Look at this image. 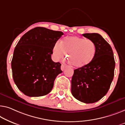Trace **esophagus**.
<instances>
[{"instance_id": "1", "label": "esophagus", "mask_w": 125, "mask_h": 125, "mask_svg": "<svg viewBox=\"0 0 125 125\" xmlns=\"http://www.w3.org/2000/svg\"><path fill=\"white\" fill-rule=\"evenodd\" d=\"M66 68H67V66H66V65H64V64L61 65V70H62V71H64Z\"/></svg>"}]
</instances>
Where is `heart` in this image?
I'll list each match as a JSON object with an SVG mask.
<instances>
[{
	"mask_svg": "<svg viewBox=\"0 0 125 125\" xmlns=\"http://www.w3.org/2000/svg\"><path fill=\"white\" fill-rule=\"evenodd\" d=\"M96 52V45L92 40L77 36L65 37L62 42H55L53 47V57L55 61L64 59L68 53L70 63L77 68L89 66L94 60Z\"/></svg>",
	"mask_w": 125,
	"mask_h": 125,
	"instance_id": "heart-1",
	"label": "heart"
}]
</instances>
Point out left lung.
<instances>
[{
    "mask_svg": "<svg viewBox=\"0 0 125 125\" xmlns=\"http://www.w3.org/2000/svg\"><path fill=\"white\" fill-rule=\"evenodd\" d=\"M83 35L95 44L96 52L89 66L74 70L71 93L79 101L93 103L101 99L108 91L114 77L115 61L111 46L100 34Z\"/></svg>",
    "mask_w": 125,
    "mask_h": 125,
    "instance_id": "1",
    "label": "left lung"
}]
</instances>
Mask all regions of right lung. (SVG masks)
<instances>
[{
  "label": "right lung",
  "mask_w": 125,
  "mask_h": 125,
  "mask_svg": "<svg viewBox=\"0 0 125 125\" xmlns=\"http://www.w3.org/2000/svg\"><path fill=\"white\" fill-rule=\"evenodd\" d=\"M63 35L61 31L38 27L20 39L11 66L14 83L26 95L37 97L51 92L55 78L62 72L61 63L52 59L53 47Z\"/></svg>",
  "instance_id": "add662e5"
}]
</instances>
